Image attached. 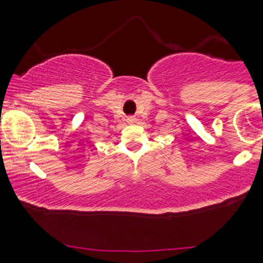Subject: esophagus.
Returning <instances> with one entry per match:
<instances>
[{
	"label": "esophagus",
	"mask_w": 263,
	"mask_h": 263,
	"mask_svg": "<svg viewBox=\"0 0 263 263\" xmlns=\"http://www.w3.org/2000/svg\"><path fill=\"white\" fill-rule=\"evenodd\" d=\"M127 122H128V123H135V122H136V118H135L134 116H129L127 117Z\"/></svg>",
	"instance_id": "34e87169"
}]
</instances>
